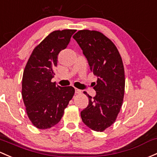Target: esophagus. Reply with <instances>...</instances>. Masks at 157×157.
<instances>
[{"label": "esophagus", "mask_w": 157, "mask_h": 157, "mask_svg": "<svg viewBox=\"0 0 157 157\" xmlns=\"http://www.w3.org/2000/svg\"><path fill=\"white\" fill-rule=\"evenodd\" d=\"M81 92H82V91L80 90H78V89H75V93L80 94V93H81Z\"/></svg>", "instance_id": "34e87169"}]
</instances>
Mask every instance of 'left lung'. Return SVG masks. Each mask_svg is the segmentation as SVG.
<instances>
[{"mask_svg": "<svg viewBox=\"0 0 157 157\" xmlns=\"http://www.w3.org/2000/svg\"><path fill=\"white\" fill-rule=\"evenodd\" d=\"M73 37L98 77L93 87L95 96L92 98L84 92L89 105L80 116L89 128L103 132L114 123L123 105L125 73L122 58L114 44L99 31L81 30Z\"/></svg>", "mask_w": 157, "mask_h": 157, "instance_id": "obj_1", "label": "left lung"}]
</instances>
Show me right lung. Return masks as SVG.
I'll use <instances>...</instances> for the list:
<instances>
[{"instance_id":"add662e5","label":"right lung","mask_w":157,"mask_h":157,"mask_svg":"<svg viewBox=\"0 0 157 157\" xmlns=\"http://www.w3.org/2000/svg\"><path fill=\"white\" fill-rule=\"evenodd\" d=\"M76 30L54 31L33 50L24 72L22 95L28 117L40 129L56 125L64 114L74 88L61 87L52 83L53 68L57 66L58 55L68 45Z\"/></svg>"}]
</instances>
